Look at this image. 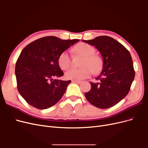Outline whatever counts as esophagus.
Returning a JSON list of instances; mask_svg holds the SVG:
<instances>
[{"label": "esophagus", "mask_w": 148, "mask_h": 148, "mask_svg": "<svg viewBox=\"0 0 148 148\" xmlns=\"http://www.w3.org/2000/svg\"><path fill=\"white\" fill-rule=\"evenodd\" d=\"M71 82H72L73 83H77V84H79V83H82L81 81H77V80H72V81H71Z\"/></svg>", "instance_id": "34e87169"}]
</instances>
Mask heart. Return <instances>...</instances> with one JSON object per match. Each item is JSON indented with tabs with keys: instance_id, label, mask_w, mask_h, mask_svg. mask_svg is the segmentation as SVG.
I'll list each match as a JSON object with an SVG mask.
<instances>
[{
	"instance_id": "b5f03b06",
	"label": "heart",
	"mask_w": 148,
	"mask_h": 148,
	"mask_svg": "<svg viewBox=\"0 0 148 148\" xmlns=\"http://www.w3.org/2000/svg\"><path fill=\"white\" fill-rule=\"evenodd\" d=\"M75 55H80L84 57L81 69H71L65 74L67 79L72 80H82L90 77L92 73H99L103 67V61L101 56L95 53L96 49L88 44L81 42L73 48ZM58 64L60 68L66 70L71 65V57L68 52H62L58 58Z\"/></svg>"
}]
</instances>
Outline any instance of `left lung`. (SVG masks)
Returning a JSON list of instances; mask_svg holds the SVG:
<instances>
[{"mask_svg":"<svg viewBox=\"0 0 148 148\" xmlns=\"http://www.w3.org/2000/svg\"><path fill=\"white\" fill-rule=\"evenodd\" d=\"M83 41L95 46L103 58L102 71L96 79L98 83L90 82L91 88L85 92V97L98 108H110L128 95L135 78L130 53L122 44L107 36Z\"/></svg>","mask_w":148,"mask_h":148,"instance_id":"left-lung-1","label":"left lung"}]
</instances>
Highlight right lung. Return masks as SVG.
<instances>
[{
	"label": "right lung",
	"mask_w": 148,
	"mask_h": 148,
	"mask_svg": "<svg viewBox=\"0 0 148 148\" xmlns=\"http://www.w3.org/2000/svg\"><path fill=\"white\" fill-rule=\"evenodd\" d=\"M78 41L46 36L35 40L23 49L16 61L15 75L18 90L29 105L38 109H48L63 96L71 80L53 79L64 75L58 58Z\"/></svg>",
	"instance_id": "add662e5"
}]
</instances>
